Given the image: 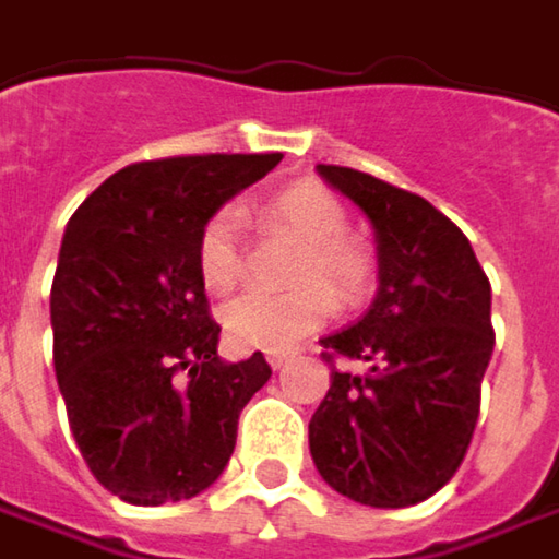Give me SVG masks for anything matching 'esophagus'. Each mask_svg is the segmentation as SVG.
Returning <instances> with one entry per match:
<instances>
[{"label": "esophagus", "instance_id": "esophagus-1", "mask_svg": "<svg viewBox=\"0 0 559 559\" xmlns=\"http://www.w3.org/2000/svg\"><path fill=\"white\" fill-rule=\"evenodd\" d=\"M290 362V353H269V366L272 369H284Z\"/></svg>", "mask_w": 559, "mask_h": 559}]
</instances>
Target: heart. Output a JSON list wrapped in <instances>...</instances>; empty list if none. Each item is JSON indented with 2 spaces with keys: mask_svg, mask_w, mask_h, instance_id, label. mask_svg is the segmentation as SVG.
I'll return each mask as SVG.
<instances>
[{
  "mask_svg": "<svg viewBox=\"0 0 559 559\" xmlns=\"http://www.w3.org/2000/svg\"><path fill=\"white\" fill-rule=\"evenodd\" d=\"M265 222L304 240V253L290 272V281L300 284L284 294L250 290L231 300L225 306V331L240 350L287 353L334 312L332 289L344 304H356L372 287L376 253L366 240L347 234L344 203L316 181H297L275 193L265 203ZM197 262L209 290L228 294L237 287L243 278L237 209H222L209 218Z\"/></svg>",
  "mask_w": 559,
  "mask_h": 559,
  "instance_id": "1",
  "label": "heart"
}]
</instances>
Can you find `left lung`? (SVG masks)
<instances>
[{
  "label": "left lung",
  "instance_id": "obj_1",
  "mask_svg": "<svg viewBox=\"0 0 559 559\" xmlns=\"http://www.w3.org/2000/svg\"><path fill=\"white\" fill-rule=\"evenodd\" d=\"M376 231L369 312L322 337L331 388L309 423L319 475L344 498L397 510L431 498L473 441L481 378L495 350L491 284L466 234L428 200L366 171L316 165Z\"/></svg>",
  "mask_w": 559,
  "mask_h": 559
}]
</instances>
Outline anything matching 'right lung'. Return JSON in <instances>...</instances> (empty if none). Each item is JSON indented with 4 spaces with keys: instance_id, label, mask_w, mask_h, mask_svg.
<instances>
[{
    "instance_id": "1",
    "label": "right lung",
    "mask_w": 559,
    "mask_h": 559,
    "mask_svg": "<svg viewBox=\"0 0 559 559\" xmlns=\"http://www.w3.org/2000/svg\"><path fill=\"white\" fill-rule=\"evenodd\" d=\"M281 162H136L71 215L49 294L52 359L90 473L136 507L197 498L225 473L237 419L272 378L262 353L225 362L197 247L206 222Z\"/></svg>"
}]
</instances>
